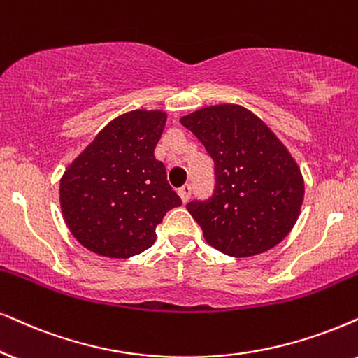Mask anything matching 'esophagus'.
<instances>
[{
	"mask_svg": "<svg viewBox=\"0 0 358 358\" xmlns=\"http://www.w3.org/2000/svg\"><path fill=\"white\" fill-rule=\"evenodd\" d=\"M178 194L180 198H182V201L187 203L189 200V196H192V187H189V185H185L183 188L178 189Z\"/></svg>",
	"mask_w": 358,
	"mask_h": 358,
	"instance_id": "esophagus-1",
	"label": "esophagus"
}]
</instances>
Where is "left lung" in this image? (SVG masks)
I'll list each match as a JSON object with an SVG mask.
<instances>
[{"label": "left lung", "mask_w": 358, "mask_h": 358, "mask_svg": "<svg viewBox=\"0 0 358 358\" xmlns=\"http://www.w3.org/2000/svg\"><path fill=\"white\" fill-rule=\"evenodd\" d=\"M180 122L215 162L213 196L187 205L206 243L223 255L250 257L282 241L299 218L304 180L273 130L234 103L200 108Z\"/></svg>", "instance_id": "1"}]
</instances>
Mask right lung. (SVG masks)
Here are the masks:
<instances>
[{"label": "right lung", "instance_id": "right-lung-1", "mask_svg": "<svg viewBox=\"0 0 358 358\" xmlns=\"http://www.w3.org/2000/svg\"><path fill=\"white\" fill-rule=\"evenodd\" d=\"M162 110H132L103 127L67 166L59 187L62 216L74 238L106 257L140 255L157 224L182 200L153 152L165 129Z\"/></svg>", "mask_w": 358, "mask_h": 358}]
</instances>
